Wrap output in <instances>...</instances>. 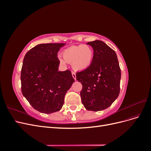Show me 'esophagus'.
<instances>
[{
	"label": "esophagus",
	"instance_id": "obj_1",
	"mask_svg": "<svg viewBox=\"0 0 151 151\" xmlns=\"http://www.w3.org/2000/svg\"><path fill=\"white\" fill-rule=\"evenodd\" d=\"M72 75L73 78H74L75 80H76V73L72 72Z\"/></svg>",
	"mask_w": 151,
	"mask_h": 151
}]
</instances>
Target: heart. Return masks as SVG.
<instances>
[{"label": "heart", "mask_w": 151, "mask_h": 151, "mask_svg": "<svg viewBox=\"0 0 151 151\" xmlns=\"http://www.w3.org/2000/svg\"><path fill=\"white\" fill-rule=\"evenodd\" d=\"M93 49L88 45H79L71 46L63 50L60 58V64L65 66L66 63H71L73 69L82 71L88 68L93 60Z\"/></svg>", "instance_id": "b5f03b06"}]
</instances>
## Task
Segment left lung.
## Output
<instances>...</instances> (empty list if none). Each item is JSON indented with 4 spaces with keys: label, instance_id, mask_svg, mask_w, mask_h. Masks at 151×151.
<instances>
[{
    "label": "left lung",
    "instance_id": "1",
    "mask_svg": "<svg viewBox=\"0 0 151 151\" xmlns=\"http://www.w3.org/2000/svg\"><path fill=\"white\" fill-rule=\"evenodd\" d=\"M94 50L90 66L76 73L83 85L82 103L87 110L98 111L111 106L120 93L121 70L116 54L102 41L87 43Z\"/></svg>",
    "mask_w": 151,
    "mask_h": 151
}]
</instances>
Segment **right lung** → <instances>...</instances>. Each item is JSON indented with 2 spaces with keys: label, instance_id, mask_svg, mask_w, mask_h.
<instances>
[{
  "label": "right lung",
  "instance_id": "add662e5",
  "mask_svg": "<svg viewBox=\"0 0 151 151\" xmlns=\"http://www.w3.org/2000/svg\"><path fill=\"white\" fill-rule=\"evenodd\" d=\"M65 45L39 44L24 57L21 73L22 93L41 113L60 111L66 93L75 81L70 70L58 71L57 53Z\"/></svg>",
  "mask_w": 151,
  "mask_h": 151
}]
</instances>
